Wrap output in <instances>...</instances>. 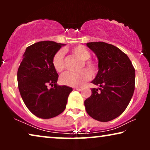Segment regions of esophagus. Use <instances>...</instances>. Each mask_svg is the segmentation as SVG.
I'll return each instance as SVG.
<instances>
[{
  "mask_svg": "<svg viewBox=\"0 0 150 150\" xmlns=\"http://www.w3.org/2000/svg\"><path fill=\"white\" fill-rule=\"evenodd\" d=\"M83 87H76L74 88V89L78 90V91H81V90H83Z\"/></svg>",
  "mask_w": 150,
  "mask_h": 150,
  "instance_id": "34e87169",
  "label": "esophagus"
}]
</instances>
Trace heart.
I'll return each instance as SVG.
<instances>
[{
	"label": "heart",
	"mask_w": 150,
	"mask_h": 150,
	"mask_svg": "<svg viewBox=\"0 0 150 150\" xmlns=\"http://www.w3.org/2000/svg\"><path fill=\"white\" fill-rule=\"evenodd\" d=\"M71 52L74 56L81 59L82 63L81 64V69L85 67L87 70L83 69L79 72H67L63 74L60 77V82L64 85L79 86L83 85L86 81H89L92 75L96 74L98 69V63L93 59H90L91 53L89 50L82 45L74 46L71 48ZM52 64L54 69L57 72H61L64 70L65 67V54L63 50H58L54 54L52 59Z\"/></svg>",
	"instance_id": "heart-1"
}]
</instances>
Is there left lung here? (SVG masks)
Returning a JSON list of instances; mask_svg holds the SVG:
<instances>
[{"instance_id":"8db88e82","label":"left lung","mask_w":150,"mask_h":150,"mask_svg":"<svg viewBox=\"0 0 150 150\" xmlns=\"http://www.w3.org/2000/svg\"><path fill=\"white\" fill-rule=\"evenodd\" d=\"M87 46L99 61V70L91 83L100 88L91 89V96L85 100L86 111L94 120L109 122L130 103L135 87L134 67L127 54L113 45L98 42Z\"/></svg>"}]
</instances>
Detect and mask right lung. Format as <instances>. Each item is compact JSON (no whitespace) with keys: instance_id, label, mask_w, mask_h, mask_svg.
Wrapping results in <instances>:
<instances>
[{"instance_id":"1","label":"right lung","mask_w":150,"mask_h":150,"mask_svg":"<svg viewBox=\"0 0 150 150\" xmlns=\"http://www.w3.org/2000/svg\"><path fill=\"white\" fill-rule=\"evenodd\" d=\"M63 45L52 41L35 43L26 48L18 67L20 95L28 109L40 118H52L63 112L72 91L57 85L59 75L52 64V57Z\"/></svg>"}]
</instances>
